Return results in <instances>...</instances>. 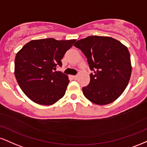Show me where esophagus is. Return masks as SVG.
Listing matches in <instances>:
<instances>
[{"instance_id":"1","label":"esophagus","mask_w":147,"mask_h":147,"mask_svg":"<svg viewBox=\"0 0 147 147\" xmlns=\"http://www.w3.org/2000/svg\"><path fill=\"white\" fill-rule=\"evenodd\" d=\"M72 79H75V80H76V79H77V77H78V76H77V75L72 76Z\"/></svg>"}]
</instances>
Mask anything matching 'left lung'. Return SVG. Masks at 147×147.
Returning <instances> with one entry per match:
<instances>
[{"label": "left lung", "mask_w": 147, "mask_h": 147, "mask_svg": "<svg viewBox=\"0 0 147 147\" xmlns=\"http://www.w3.org/2000/svg\"><path fill=\"white\" fill-rule=\"evenodd\" d=\"M84 53L92 70L90 81L82 88L90 101L104 105L116 100L127 88L131 75L130 54L126 46L116 39L92 35L74 45Z\"/></svg>", "instance_id": "8db88e82"}]
</instances>
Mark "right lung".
<instances>
[{"mask_svg": "<svg viewBox=\"0 0 147 147\" xmlns=\"http://www.w3.org/2000/svg\"><path fill=\"white\" fill-rule=\"evenodd\" d=\"M76 40L53 38L33 40L17 53L14 74L28 98L39 105H51L64 96L69 84L68 75L53 72L61 66L63 55Z\"/></svg>", "mask_w": 147, "mask_h": 147, "instance_id": "add662e5", "label": "right lung"}]
</instances>
